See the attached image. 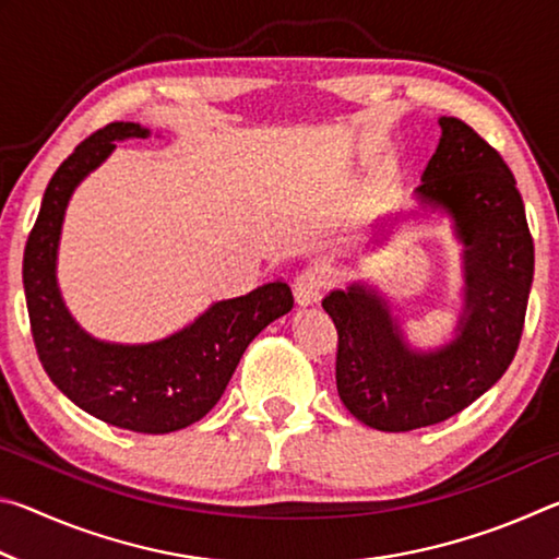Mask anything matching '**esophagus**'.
<instances>
[{
    "label": "esophagus",
    "mask_w": 559,
    "mask_h": 559,
    "mask_svg": "<svg viewBox=\"0 0 559 559\" xmlns=\"http://www.w3.org/2000/svg\"><path fill=\"white\" fill-rule=\"evenodd\" d=\"M325 290V276L318 269H306L293 278V296H296L298 306H316L323 298Z\"/></svg>",
    "instance_id": "1"
}]
</instances>
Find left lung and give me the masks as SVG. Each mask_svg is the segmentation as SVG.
<instances>
[{"label": "left lung", "mask_w": 559, "mask_h": 559, "mask_svg": "<svg viewBox=\"0 0 559 559\" xmlns=\"http://www.w3.org/2000/svg\"><path fill=\"white\" fill-rule=\"evenodd\" d=\"M439 126L414 200L421 212L449 216L461 243L456 335L431 349L414 347L390 298L362 281L323 298L337 328L340 400L380 431L431 427L488 392L513 362L533 286V236L513 173L463 120L441 116Z\"/></svg>", "instance_id": "1"}]
</instances>
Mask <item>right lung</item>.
<instances>
[{
    "label": "right lung",
    "instance_id": "obj_1",
    "mask_svg": "<svg viewBox=\"0 0 559 559\" xmlns=\"http://www.w3.org/2000/svg\"><path fill=\"white\" fill-rule=\"evenodd\" d=\"M150 138L140 122H110L73 150L46 187L24 249V293L36 353L51 382L96 419L138 433H169L200 421L222 400L243 349L293 308L286 281L216 300L200 318L153 343H108L66 308L56 266L71 197L122 140Z\"/></svg>",
    "mask_w": 559,
    "mask_h": 559
}]
</instances>
